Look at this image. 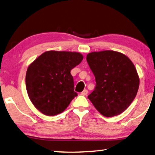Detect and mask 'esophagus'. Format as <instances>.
I'll return each mask as SVG.
<instances>
[{
	"label": "esophagus",
	"mask_w": 155,
	"mask_h": 155,
	"mask_svg": "<svg viewBox=\"0 0 155 155\" xmlns=\"http://www.w3.org/2000/svg\"><path fill=\"white\" fill-rule=\"evenodd\" d=\"M87 92H87V90L85 89V90H84V91L81 92V94H82V95H84V96H85V95H87Z\"/></svg>",
	"instance_id": "esophagus-1"
}]
</instances>
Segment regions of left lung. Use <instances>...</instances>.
Masks as SVG:
<instances>
[{
    "instance_id": "1",
    "label": "left lung",
    "mask_w": 155,
    "mask_h": 155,
    "mask_svg": "<svg viewBox=\"0 0 155 155\" xmlns=\"http://www.w3.org/2000/svg\"><path fill=\"white\" fill-rule=\"evenodd\" d=\"M86 59L96 81L95 88L87 97L104 116L122 114L134 100L139 87L134 64L127 55L110 50L89 53Z\"/></svg>"
}]
</instances>
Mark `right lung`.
<instances>
[{"instance_id": "right-lung-1", "label": "right lung", "mask_w": 155, "mask_h": 155, "mask_svg": "<svg viewBox=\"0 0 155 155\" xmlns=\"http://www.w3.org/2000/svg\"><path fill=\"white\" fill-rule=\"evenodd\" d=\"M81 53L48 51L29 64L26 90L37 109L48 116L63 112L77 96L70 71L82 61Z\"/></svg>"}]
</instances>
